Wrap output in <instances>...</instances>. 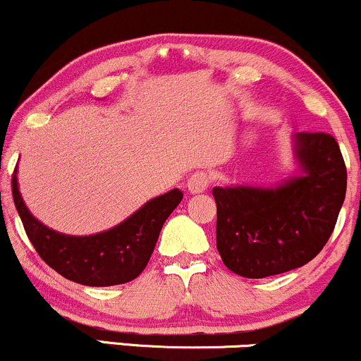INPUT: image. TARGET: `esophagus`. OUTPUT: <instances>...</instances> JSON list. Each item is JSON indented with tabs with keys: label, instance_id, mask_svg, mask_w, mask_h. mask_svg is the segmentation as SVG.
<instances>
[{
	"label": "esophagus",
	"instance_id": "obj_1",
	"mask_svg": "<svg viewBox=\"0 0 361 361\" xmlns=\"http://www.w3.org/2000/svg\"><path fill=\"white\" fill-rule=\"evenodd\" d=\"M210 178L205 171H195L188 176V181H186V186H188L190 193H202L209 188Z\"/></svg>",
	"mask_w": 361,
	"mask_h": 361
}]
</instances>
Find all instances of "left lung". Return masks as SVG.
Returning <instances> with one entry per match:
<instances>
[{"instance_id": "1", "label": "left lung", "mask_w": 361, "mask_h": 361, "mask_svg": "<svg viewBox=\"0 0 361 361\" xmlns=\"http://www.w3.org/2000/svg\"><path fill=\"white\" fill-rule=\"evenodd\" d=\"M300 176L271 188L215 186L217 250L231 271L264 279L304 267L333 234L346 195V166L324 132L293 135Z\"/></svg>"}]
</instances>
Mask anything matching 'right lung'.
<instances>
[{"mask_svg":"<svg viewBox=\"0 0 361 361\" xmlns=\"http://www.w3.org/2000/svg\"><path fill=\"white\" fill-rule=\"evenodd\" d=\"M13 202L35 251L64 279L88 287H110L137 279L147 267L161 227L183 193L175 188L144 204L109 231L93 235H66L39 222L25 205L16 168L11 178Z\"/></svg>","mask_w":361,"mask_h":361,"instance_id":"right-lung-1","label":"right lung"}]
</instances>
